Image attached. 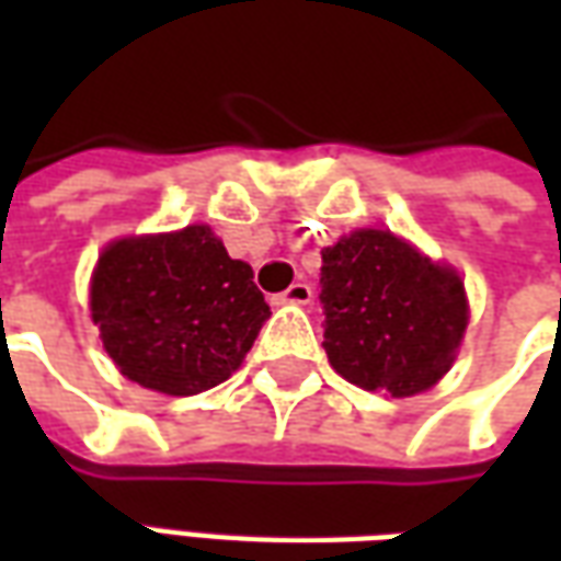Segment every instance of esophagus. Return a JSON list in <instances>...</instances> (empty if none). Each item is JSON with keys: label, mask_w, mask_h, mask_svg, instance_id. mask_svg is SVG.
Returning a JSON list of instances; mask_svg holds the SVG:
<instances>
[{"label": "esophagus", "mask_w": 561, "mask_h": 561, "mask_svg": "<svg viewBox=\"0 0 561 561\" xmlns=\"http://www.w3.org/2000/svg\"><path fill=\"white\" fill-rule=\"evenodd\" d=\"M312 300V288L306 282H294L288 291L276 294V304H294V306H306Z\"/></svg>", "instance_id": "1"}]
</instances>
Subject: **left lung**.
I'll return each mask as SVG.
<instances>
[{
  "label": "left lung",
  "instance_id": "8db88e82",
  "mask_svg": "<svg viewBox=\"0 0 561 561\" xmlns=\"http://www.w3.org/2000/svg\"><path fill=\"white\" fill-rule=\"evenodd\" d=\"M318 300L333 369L357 388L390 397L433 388L469 321L457 273L390 231H354L328 245Z\"/></svg>",
  "mask_w": 561,
  "mask_h": 561
}]
</instances>
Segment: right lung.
Listing matches in <instances>:
<instances>
[{
	"instance_id": "1",
	"label": "right lung",
	"mask_w": 561,
	"mask_h": 561,
	"mask_svg": "<svg viewBox=\"0 0 561 561\" xmlns=\"http://www.w3.org/2000/svg\"><path fill=\"white\" fill-rule=\"evenodd\" d=\"M90 297L119 373L171 397L221 385L270 318L252 267L207 225L107 245Z\"/></svg>"
}]
</instances>
